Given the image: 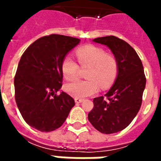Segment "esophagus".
I'll use <instances>...</instances> for the list:
<instances>
[{"instance_id": "34e87169", "label": "esophagus", "mask_w": 161, "mask_h": 161, "mask_svg": "<svg viewBox=\"0 0 161 161\" xmlns=\"http://www.w3.org/2000/svg\"><path fill=\"white\" fill-rule=\"evenodd\" d=\"M74 101H75L76 103H80L83 102V99H82V98H74Z\"/></svg>"}]
</instances>
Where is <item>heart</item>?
Listing matches in <instances>:
<instances>
[{"instance_id":"heart-1","label":"heart","mask_w":161,"mask_h":161,"mask_svg":"<svg viewBox=\"0 0 161 161\" xmlns=\"http://www.w3.org/2000/svg\"><path fill=\"white\" fill-rule=\"evenodd\" d=\"M81 67H89L86 74L87 80H77L65 85L66 92L75 98H85L96 93L101 88H109L116 78L118 62L114 55L106 53L101 47L86 45L76 51ZM79 67L73 58L68 56L62 63V72L67 80H74L78 77Z\"/></svg>"}]
</instances>
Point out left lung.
<instances>
[{
	"instance_id": "8db88e82",
	"label": "left lung",
	"mask_w": 161,
	"mask_h": 161,
	"mask_svg": "<svg viewBox=\"0 0 161 161\" xmlns=\"http://www.w3.org/2000/svg\"><path fill=\"white\" fill-rule=\"evenodd\" d=\"M93 41L111 50L117 59L118 74L104 97L93 98V108L88 118L99 132L114 134L127 127L139 112L146 78L140 58L126 42L114 36L98 37Z\"/></svg>"
}]
</instances>
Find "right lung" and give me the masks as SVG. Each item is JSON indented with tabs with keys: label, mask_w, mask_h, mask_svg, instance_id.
I'll use <instances>...</instances> for the list:
<instances>
[{
	"label": "right lung",
	"mask_w": 161,
	"mask_h": 161,
	"mask_svg": "<svg viewBox=\"0 0 161 161\" xmlns=\"http://www.w3.org/2000/svg\"><path fill=\"white\" fill-rule=\"evenodd\" d=\"M80 39L52 34L37 39L26 48L14 78L15 98L21 116L31 127L50 132L61 127L74 99L61 92L62 63Z\"/></svg>",
	"instance_id": "1"
}]
</instances>
